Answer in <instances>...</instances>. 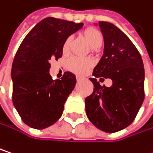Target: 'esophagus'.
I'll list each match as a JSON object with an SVG mask.
<instances>
[{"instance_id": "obj_1", "label": "esophagus", "mask_w": 153, "mask_h": 153, "mask_svg": "<svg viewBox=\"0 0 153 153\" xmlns=\"http://www.w3.org/2000/svg\"><path fill=\"white\" fill-rule=\"evenodd\" d=\"M81 79H81V77H79V76H77L76 77V80H77V81H78V82H79V81H80Z\"/></svg>"}]
</instances>
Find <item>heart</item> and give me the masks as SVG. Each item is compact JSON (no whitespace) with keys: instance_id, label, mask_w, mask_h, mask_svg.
<instances>
[{"instance_id":"obj_1","label":"heart","mask_w":153,"mask_h":153,"mask_svg":"<svg viewBox=\"0 0 153 153\" xmlns=\"http://www.w3.org/2000/svg\"><path fill=\"white\" fill-rule=\"evenodd\" d=\"M84 36H85L86 40L88 41V43L89 44V45L93 49L98 48L102 45V35L98 30L94 29V28L87 29L84 31ZM71 42H72L71 36H68L65 40L62 46L63 53H65V54L68 53ZM92 65H93V60L89 58L72 57L67 61L68 68L72 72L75 73L77 74H79V75L86 74L88 71V69H90L92 67Z\"/></svg>"}]
</instances>
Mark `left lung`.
Listing matches in <instances>:
<instances>
[{"instance_id":"1","label":"left lung","mask_w":153,"mask_h":153,"mask_svg":"<svg viewBox=\"0 0 153 153\" xmlns=\"http://www.w3.org/2000/svg\"><path fill=\"white\" fill-rule=\"evenodd\" d=\"M104 38V54L93 75L111 79L108 88L90 78L94 91L85 99L90 122L108 133L128 127L145 99V69L141 55L131 39L114 24L99 22Z\"/></svg>"}]
</instances>
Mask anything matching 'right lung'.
Segmentation results:
<instances>
[{"label":"right lung","mask_w":153,"mask_h":153,"mask_svg":"<svg viewBox=\"0 0 153 153\" xmlns=\"http://www.w3.org/2000/svg\"><path fill=\"white\" fill-rule=\"evenodd\" d=\"M82 26V22L47 17L22 40L12 64V102L28 126L43 130L61 117L76 78L65 72L61 79L53 80L49 74L50 62L62 57L65 40Z\"/></svg>","instance_id":"right-lung-1"}]
</instances>
